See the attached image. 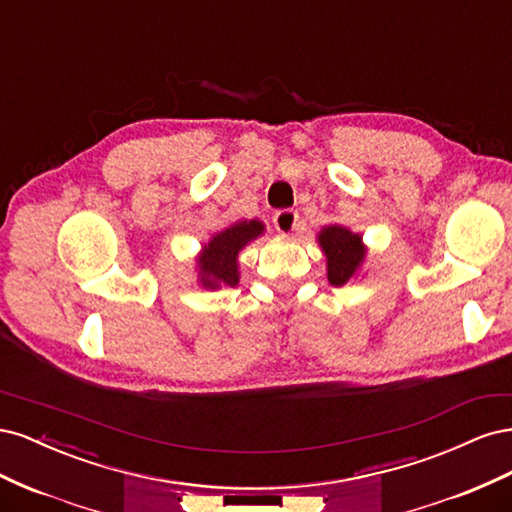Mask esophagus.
<instances>
[{"label":"esophagus","instance_id":"esophagus-1","mask_svg":"<svg viewBox=\"0 0 512 512\" xmlns=\"http://www.w3.org/2000/svg\"><path fill=\"white\" fill-rule=\"evenodd\" d=\"M273 224H275V228H277V232H280V235L288 237L299 226V213L292 211V209L277 211L275 218H273Z\"/></svg>","mask_w":512,"mask_h":512}]
</instances>
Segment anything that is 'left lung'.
Wrapping results in <instances>:
<instances>
[{
	"label": "left lung",
	"mask_w": 512,
	"mask_h": 512,
	"mask_svg": "<svg viewBox=\"0 0 512 512\" xmlns=\"http://www.w3.org/2000/svg\"><path fill=\"white\" fill-rule=\"evenodd\" d=\"M318 245L327 256V277L333 286H344L361 273L367 245L359 232L342 224H329L318 232Z\"/></svg>",
	"instance_id": "left-lung-1"
}]
</instances>
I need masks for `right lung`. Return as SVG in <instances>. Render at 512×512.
I'll return each instance as SVG.
<instances>
[{"instance_id":"add662e5","label":"right lung","mask_w":512,"mask_h":512,"mask_svg":"<svg viewBox=\"0 0 512 512\" xmlns=\"http://www.w3.org/2000/svg\"><path fill=\"white\" fill-rule=\"evenodd\" d=\"M260 235H265V224L260 220H239L215 232L196 256V282L205 290L237 286L241 277L239 254L247 243H252Z\"/></svg>"}]
</instances>
